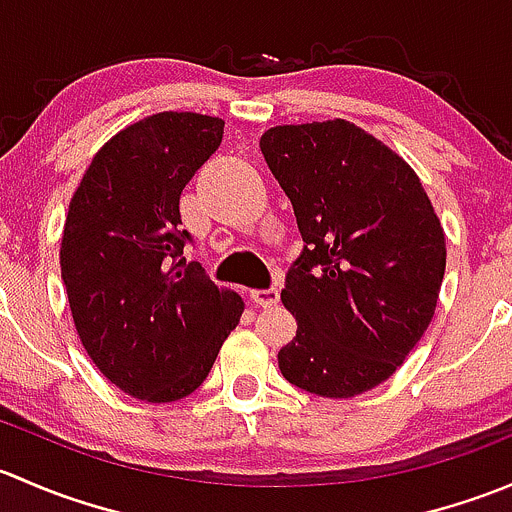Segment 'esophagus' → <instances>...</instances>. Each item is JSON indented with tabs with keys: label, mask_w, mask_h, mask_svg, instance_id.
<instances>
[{
	"label": "esophagus",
	"mask_w": 512,
	"mask_h": 512,
	"mask_svg": "<svg viewBox=\"0 0 512 512\" xmlns=\"http://www.w3.org/2000/svg\"><path fill=\"white\" fill-rule=\"evenodd\" d=\"M252 299H255V304H260V307H275V304L280 302V292H277L275 287L255 289V292H252Z\"/></svg>",
	"instance_id": "esophagus-1"
}]
</instances>
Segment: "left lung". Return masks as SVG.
<instances>
[{"mask_svg":"<svg viewBox=\"0 0 512 512\" xmlns=\"http://www.w3.org/2000/svg\"><path fill=\"white\" fill-rule=\"evenodd\" d=\"M260 148L307 242L282 289L297 337L280 371L352 399L394 376L431 324L446 232L416 170L352 121L275 126Z\"/></svg>","mask_w":512,"mask_h":512,"instance_id":"left-lung-1","label":"left lung"}]
</instances>
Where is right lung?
I'll use <instances>...</instances> for the list:
<instances>
[{"label":"right lung","mask_w":512,"mask_h":512,"mask_svg":"<svg viewBox=\"0 0 512 512\" xmlns=\"http://www.w3.org/2000/svg\"><path fill=\"white\" fill-rule=\"evenodd\" d=\"M223 118L163 111L108 138L69 203L61 280L96 369L133 399L193 394L242 317L240 294L178 260L180 193L223 141Z\"/></svg>","instance_id":"obj_1"}]
</instances>
